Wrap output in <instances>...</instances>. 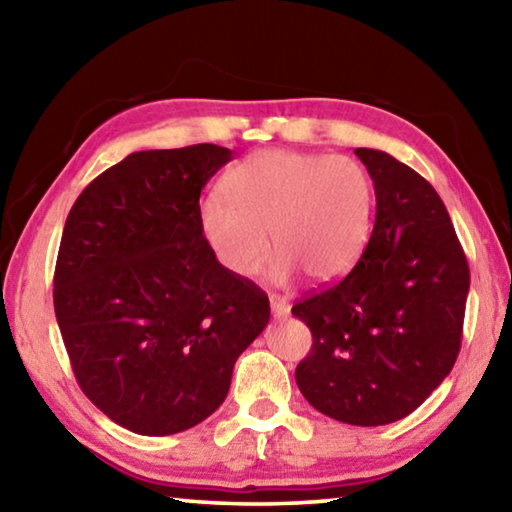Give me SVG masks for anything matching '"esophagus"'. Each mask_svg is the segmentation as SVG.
<instances>
[{
	"label": "esophagus",
	"instance_id": "esophagus-1",
	"mask_svg": "<svg viewBox=\"0 0 512 512\" xmlns=\"http://www.w3.org/2000/svg\"><path fill=\"white\" fill-rule=\"evenodd\" d=\"M271 311H273V318L275 320H284V318L289 316V305L284 300L271 296Z\"/></svg>",
	"mask_w": 512,
	"mask_h": 512
}]
</instances>
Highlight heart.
Instances as JSON below:
<instances>
[{"label": "heart", "mask_w": 512, "mask_h": 512, "mask_svg": "<svg viewBox=\"0 0 512 512\" xmlns=\"http://www.w3.org/2000/svg\"><path fill=\"white\" fill-rule=\"evenodd\" d=\"M221 196L198 203V225L223 268L255 277L268 255L271 280L307 273L334 282L357 264L370 235L372 183L348 155L268 149L250 155L221 180Z\"/></svg>", "instance_id": "1"}]
</instances>
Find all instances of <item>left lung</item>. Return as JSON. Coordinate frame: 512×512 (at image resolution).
Instances as JSON below:
<instances>
[{
	"label": "left lung",
	"instance_id": "obj_1",
	"mask_svg": "<svg viewBox=\"0 0 512 512\" xmlns=\"http://www.w3.org/2000/svg\"><path fill=\"white\" fill-rule=\"evenodd\" d=\"M354 153L375 183V225L341 282L293 305L314 336L296 381L327 418L379 427L413 413L452 372L470 268L418 171L377 149Z\"/></svg>",
	"mask_w": 512,
	"mask_h": 512
}]
</instances>
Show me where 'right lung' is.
Here are the masks:
<instances>
[{
    "instance_id": "add662e5",
    "label": "right lung",
    "mask_w": 512,
    "mask_h": 512,
    "mask_svg": "<svg viewBox=\"0 0 512 512\" xmlns=\"http://www.w3.org/2000/svg\"><path fill=\"white\" fill-rule=\"evenodd\" d=\"M232 151H137L69 210L54 309L90 402L140 436L196 427L230 391L239 354L271 318L266 293L219 264L198 198Z\"/></svg>"
}]
</instances>
